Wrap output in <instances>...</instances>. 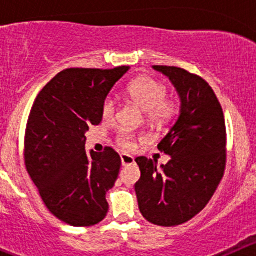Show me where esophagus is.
<instances>
[{
    "instance_id": "obj_1",
    "label": "esophagus",
    "mask_w": 256,
    "mask_h": 256,
    "mask_svg": "<svg viewBox=\"0 0 256 256\" xmlns=\"http://www.w3.org/2000/svg\"><path fill=\"white\" fill-rule=\"evenodd\" d=\"M120 159H122V164L126 166V165H130L134 162V158L132 155H128V154H122L120 155Z\"/></svg>"
}]
</instances>
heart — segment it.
I'll return each mask as SVG.
<instances>
[{
    "instance_id": "b5f03b06",
    "label": "heart",
    "mask_w": 256,
    "mask_h": 256,
    "mask_svg": "<svg viewBox=\"0 0 256 256\" xmlns=\"http://www.w3.org/2000/svg\"><path fill=\"white\" fill-rule=\"evenodd\" d=\"M126 94L146 112V118L152 123H166L178 112L177 101L166 97L168 88L150 76L136 79L126 88ZM101 112L104 119L112 120L116 112V100L114 97H106ZM118 144L126 150H132L136 144V134L128 130H120L118 134Z\"/></svg>"
}]
</instances>
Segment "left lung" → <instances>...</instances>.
<instances>
[{
  "label": "left lung",
  "instance_id": "8db88e82",
  "mask_svg": "<svg viewBox=\"0 0 256 256\" xmlns=\"http://www.w3.org/2000/svg\"><path fill=\"white\" fill-rule=\"evenodd\" d=\"M152 68L172 80L180 112L158 144L170 160L158 168L151 159L137 158L141 178L134 188L144 218L173 227L198 216L218 188L227 162V133L220 104L205 79L180 68Z\"/></svg>",
  "mask_w": 256,
  "mask_h": 256
}]
</instances>
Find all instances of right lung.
I'll use <instances>...</instances> for the list:
<instances>
[{
	"instance_id": "add662e5",
	"label": "right lung",
	"mask_w": 256,
	"mask_h": 256,
	"mask_svg": "<svg viewBox=\"0 0 256 256\" xmlns=\"http://www.w3.org/2000/svg\"><path fill=\"white\" fill-rule=\"evenodd\" d=\"M130 66L65 69L38 94L24 140L26 172L51 214L90 227L108 214L106 192L120 169L119 154L86 152L84 133L102 120V102Z\"/></svg>"
}]
</instances>
